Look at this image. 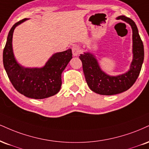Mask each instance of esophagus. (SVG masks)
I'll use <instances>...</instances> for the list:
<instances>
[{"instance_id": "obj_1", "label": "esophagus", "mask_w": 149, "mask_h": 149, "mask_svg": "<svg viewBox=\"0 0 149 149\" xmlns=\"http://www.w3.org/2000/svg\"><path fill=\"white\" fill-rule=\"evenodd\" d=\"M81 53V49L80 46L78 45H74L72 47V53L73 56H78Z\"/></svg>"}]
</instances>
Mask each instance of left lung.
I'll return each mask as SVG.
<instances>
[{
  "label": "left lung",
  "instance_id": "left-lung-1",
  "mask_svg": "<svg viewBox=\"0 0 149 149\" xmlns=\"http://www.w3.org/2000/svg\"><path fill=\"white\" fill-rule=\"evenodd\" d=\"M116 19L128 23L132 28V60L128 71L118 76H110L101 69L97 59L92 53L85 52L79 56L89 87L101 95L117 94L130 89L137 79L144 62V45L135 23L125 16H119Z\"/></svg>",
  "mask_w": 149,
  "mask_h": 149
}]
</instances>
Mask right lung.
Returning a JSON list of instances; mask_svg holds the SVG:
<instances>
[{
    "instance_id": "add662e5",
    "label": "right lung",
    "mask_w": 149,
    "mask_h": 149,
    "mask_svg": "<svg viewBox=\"0 0 149 149\" xmlns=\"http://www.w3.org/2000/svg\"><path fill=\"white\" fill-rule=\"evenodd\" d=\"M28 20L16 23L9 32L3 50V65L9 79L20 94L28 98L43 99L54 96L62 85V73L72 59L71 49L54 53L44 67H25L14 57L12 37L16 27Z\"/></svg>"
}]
</instances>
